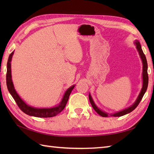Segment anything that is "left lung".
Listing matches in <instances>:
<instances>
[{
    "instance_id": "1",
    "label": "left lung",
    "mask_w": 154,
    "mask_h": 154,
    "mask_svg": "<svg viewBox=\"0 0 154 154\" xmlns=\"http://www.w3.org/2000/svg\"><path fill=\"white\" fill-rule=\"evenodd\" d=\"M134 45H136V48L137 49V50L138 51V54L140 55V59H141L142 62V65H143V69H142V89L140 91V93L139 94V95L137 98L136 101L133 104H132L131 106L126 108V109H124L122 110H120L119 112H117L115 113H112V114H108L107 112H104V111L101 110L99 107H98L96 104L94 103V100L93 99L92 97H91V94H89V100L90 103L92 105L93 108L94 110L96 111V112L103 117H108V116H114V117H119V116H122L125 115V114H128L130 112H131L132 111L134 110L137 106L138 105L140 101H141L143 96L144 95V94L146 93V91L147 90V88H148V63H147V60H146V57L145 56L142 50V47L141 45H140L139 41L138 40H135L134 41Z\"/></svg>"
}]
</instances>
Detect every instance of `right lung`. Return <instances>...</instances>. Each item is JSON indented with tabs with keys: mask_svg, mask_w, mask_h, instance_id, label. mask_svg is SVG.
Instances as JSON below:
<instances>
[{
	"mask_svg": "<svg viewBox=\"0 0 154 154\" xmlns=\"http://www.w3.org/2000/svg\"><path fill=\"white\" fill-rule=\"evenodd\" d=\"M14 51L10 54L8 57V60L7 62V72H6V85H7L8 90L9 93H11L13 99L16 101V104H18V107L20 110L24 112L25 114H28L29 116H32L39 118H49L53 117L57 115L64 109L68 101L69 97L72 90L74 89L75 85L70 87L69 89L65 91L63 97L62 98L61 102L57 106H55L51 108H35L32 106L28 105L23 100L18 94L16 92L14 84H13L12 80V74H11V61L12 58V55L14 54Z\"/></svg>",
	"mask_w": 154,
	"mask_h": 154,
	"instance_id": "add662e5",
	"label": "right lung"
}]
</instances>
